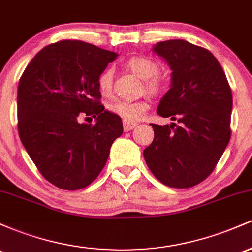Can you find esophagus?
Listing matches in <instances>:
<instances>
[{
  "label": "esophagus",
  "instance_id": "1",
  "mask_svg": "<svg viewBox=\"0 0 252 252\" xmlns=\"http://www.w3.org/2000/svg\"><path fill=\"white\" fill-rule=\"evenodd\" d=\"M136 126H137V123H134V122H126V121H124V123H123L124 131H130V130L134 129Z\"/></svg>",
  "mask_w": 252,
  "mask_h": 252
}]
</instances>
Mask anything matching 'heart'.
<instances>
[{
    "instance_id": "obj_1",
    "label": "heart",
    "mask_w": 252,
    "mask_h": 252,
    "mask_svg": "<svg viewBox=\"0 0 252 252\" xmlns=\"http://www.w3.org/2000/svg\"><path fill=\"white\" fill-rule=\"evenodd\" d=\"M126 67L138 77L144 79V90L150 96H158L164 90L163 79L158 76L160 65L148 57L136 56L126 60ZM97 88L103 96H109L112 91V70L105 68L97 78ZM149 109L147 99L115 100L109 105L112 114L117 115L126 122H136L144 116Z\"/></svg>"
}]
</instances>
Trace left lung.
Wrapping results in <instances>:
<instances>
[{
  "mask_svg": "<svg viewBox=\"0 0 252 252\" xmlns=\"http://www.w3.org/2000/svg\"><path fill=\"white\" fill-rule=\"evenodd\" d=\"M153 51L172 70V88L158 114L180 124L152 123L154 140L143 150L144 160L158 181L189 189L213 172L228 144L232 92L220 63L206 48L168 40Z\"/></svg>",
  "mask_w": 252,
  "mask_h": 252,
  "instance_id": "obj_1",
  "label": "left lung"
}]
</instances>
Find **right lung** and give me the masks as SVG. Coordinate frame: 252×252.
Returning a JSON list of instances; mask_svg holds the SVG:
<instances>
[{
	"label": "right lung",
	"mask_w": 252,
	"mask_h": 252,
	"mask_svg": "<svg viewBox=\"0 0 252 252\" xmlns=\"http://www.w3.org/2000/svg\"><path fill=\"white\" fill-rule=\"evenodd\" d=\"M117 54L79 40L46 46L17 86V130L36 168L66 190L89 186L123 134L120 116L104 110L97 78ZM84 116L94 125L80 124Z\"/></svg>",
	"instance_id": "obj_1"
}]
</instances>
